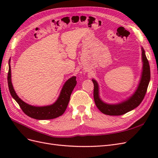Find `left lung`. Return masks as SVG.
I'll use <instances>...</instances> for the list:
<instances>
[{"mask_svg": "<svg viewBox=\"0 0 158 158\" xmlns=\"http://www.w3.org/2000/svg\"><path fill=\"white\" fill-rule=\"evenodd\" d=\"M143 71L138 87L132 96L125 102L117 105H109L103 103L99 96L98 85L96 81L92 80L94 83V99L95 105L100 111L107 115H122L137 107L144 98L148 84L150 80V69L149 62L145 55L144 49L142 48Z\"/></svg>", "mask_w": 158, "mask_h": 158, "instance_id": "1", "label": "left lung"}]
</instances>
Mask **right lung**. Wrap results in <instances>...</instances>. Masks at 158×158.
Returning a JSON list of instances; mask_svg holds the SVG:
<instances>
[{
  "mask_svg": "<svg viewBox=\"0 0 158 158\" xmlns=\"http://www.w3.org/2000/svg\"><path fill=\"white\" fill-rule=\"evenodd\" d=\"M10 65L9 63V70L8 73V88L12 98L16 100L20 106V108L26 114L31 118L38 119V120H46V119H52L63 114L67 107L70 101V95L76 85V77L69 79L64 84L60 94L56 102L51 106L44 107H35L23 102L19 98L14 91L11 82V71Z\"/></svg>",
  "mask_w": 158,
  "mask_h": 158,
  "instance_id": "add662e5",
  "label": "right lung"
}]
</instances>
